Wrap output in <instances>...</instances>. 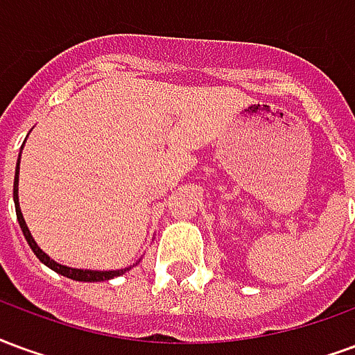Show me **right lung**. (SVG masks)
Masks as SVG:
<instances>
[{"label":"right lung","instance_id":"right-lung-1","mask_svg":"<svg viewBox=\"0 0 355 355\" xmlns=\"http://www.w3.org/2000/svg\"><path fill=\"white\" fill-rule=\"evenodd\" d=\"M19 163H20V154H19ZM19 163H17V171H15L12 198H15V209H17V218H19L20 230H22V234H24L28 245H30V249L34 251L35 257H37V259H40V261H42L45 266H49L51 270H55L57 274L66 275V277L76 279V282H106V279H112V277H117V275L125 274L129 268H125V270H116V272H96V270H78V268L62 266V264H57L55 261H51L49 257L43 253L42 249L37 247V243L34 241V238L30 236V230H28L26 223H24V218H22V213H20V207H19Z\"/></svg>","mask_w":355,"mask_h":355}]
</instances>
